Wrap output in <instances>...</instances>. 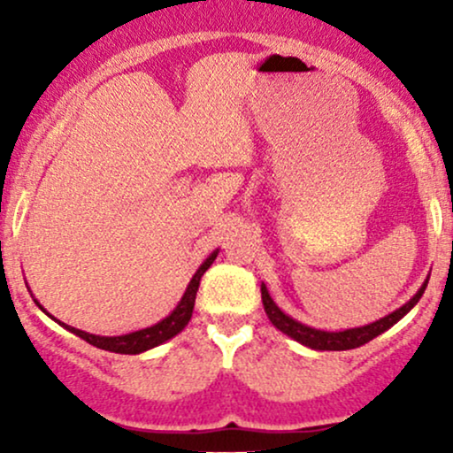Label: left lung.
<instances>
[{
  "instance_id": "left-lung-1",
  "label": "left lung",
  "mask_w": 453,
  "mask_h": 453,
  "mask_svg": "<svg viewBox=\"0 0 453 453\" xmlns=\"http://www.w3.org/2000/svg\"><path fill=\"white\" fill-rule=\"evenodd\" d=\"M426 285H428V279L424 280L422 288L418 289V294L409 300L407 304H403L400 309L392 311V313L381 317V319L372 321V324L360 326V327H349V330H341V332H326V330H317V327L304 326L300 321H296L294 317H289L288 313L279 309L277 303L270 298L266 285L262 283V303H264V311H266L268 319L273 321V326L277 330L288 334L289 339L298 341L300 345L311 347L315 351H347V349H356V347L366 345L368 341H372L375 336L383 334V332L389 330L394 324H398L404 315L413 309L415 304L419 303L422 294L426 292Z\"/></svg>"
}]
</instances>
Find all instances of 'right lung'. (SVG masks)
I'll return each mask as SVG.
<instances>
[{"instance_id":"add662e5","label":"right lung","mask_w":453,"mask_h":453,"mask_svg":"<svg viewBox=\"0 0 453 453\" xmlns=\"http://www.w3.org/2000/svg\"><path fill=\"white\" fill-rule=\"evenodd\" d=\"M217 256H219V249H215V251H212L211 256L200 264V268H197L194 277H191L189 285H187V289H185V294H183V298H180V303L174 306L173 313H170L168 317H164V319L157 321V324H155V326L142 327V330L129 332V334H121V336L89 334V332L78 330V327H72V326H67V324H61V321H59V326H64L65 330L72 332V334L81 336L82 341H87V342H89V345L97 347V349H104V351L126 353V356H136V353L153 349V347L161 345V342L173 339V336L179 334V332L183 330L187 324H189L191 313H194L196 294H197V288H200L202 274H204L206 270L211 268V264L215 262ZM34 303L38 304L40 309H42V313H46L44 306L40 304L38 300L34 298ZM46 315H49V313H46ZM53 319H55V317H53Z\"/></svg>"}]
</instances>
